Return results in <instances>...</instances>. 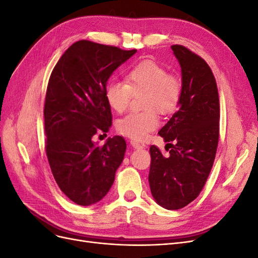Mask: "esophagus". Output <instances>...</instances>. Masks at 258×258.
<instances>
[{
    "mask_svg": "<svg viewBox=\"0 0 258 258\" xmlns=\"http://www.w3.org/2000/svg\"><path fill=\"white\" fill-rule=\"evenodd\" d=\"M130 144L132 145V147H135L136 150H143V148H144V146H143L142 144H140V143L137 142V141H131Z\"/></svg>",
    "mask_w": 258,
    "mask_h": 258,
    "instance_id": "1",
    "label": "esophagus"
}]
</instances>
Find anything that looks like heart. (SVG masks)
<instances>
[{
  "instance_id": "heart-1",
  "label": "heart",
  "mask_w": 258,
  "mask_h": 258,
  "mask_svg": "<svg viewBox=\"0 0 258 258\" xmlns=\"http://www.w3.org/2000/svg\"><path fill=\"white\" fill-rule=\"evenodd\" d=\"M123 82H110L105 87V99L112 110L121 113L129 105L132 95H141L142 112L130 113L116 122L120 135L143 140L148 132L158 127L160 114L174 112L183 95L181 80L170 74L165 67L153 60H143L127 70Z\"/></svg>"
}]
</instances>
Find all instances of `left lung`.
I'll return each instance as SVG.
<instances>
[{
    "label": "left lung",
    "mask_w": 258,
    "mask_h": 258,
    "mask_svg": "<svg viewBox=\"0 0 258 258\" xmlns=\"http://www.w3.org/2000/svg\"><path fill=\"white\" fill-rule=\"evenodd\" d=\"M171 48L182 69L183 95L178 110L158 132L171 148L169 155L155 145L150 148L148 182L159 206L178 210L199 196L212 169L220 137V99L207 62L182 45Z\"/></svg>",
    "instance_id": "8db88e82"
}]
</instances>
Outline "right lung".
<instances>
[{"mask_svg": "<svg viewBox=\"0 0 258 258\" xmlns=\"http://www.w3.org/2000/svg\"><path fill=\"white\" fill-rule=\"evenodd\" d=\"M137 52L82 40L66 50L49 77L44 105L45 150L59 188L76 205L100 201L112 187L126 152L122 137L92 142L112 126L106 82Z\"/></svg>", "mask_w": 258, "mask_h": 258, "instance_id": "obj_1", "label": "right lung"}]
</instances>
